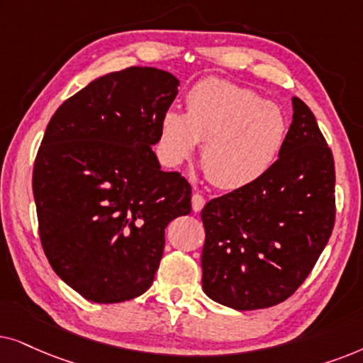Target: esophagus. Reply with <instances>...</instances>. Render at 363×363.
I'll return each mask as SVG.
<instances>
[{
    "label": "esophagus",
    "mask_w": 363,
    "mask_h": 363,
    "mask_svg": "<svg viewBox=\"0 0 363 363\" xmlns=\"http://www.w3.org/2000/svg\"><path fill=\"white\" fill-rule=\"evenodd\" d=\"M206 204V199L204 196L199 194V192H196L194 196H192V211L194 212H201L202 207Z\"/></svg>",
    "instance_id": "1"
}]
</instances>
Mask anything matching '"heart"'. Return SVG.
I'll use <instances>...</instances> for the list:
<instances>
[{
    "label": "heart",
    "mask_w": 363,
    "mask_h": 363,
    "mask_svg": "<svg viewBox=\"0 0 363 363\" xmlns=\"http://www.w3.org/2000/svg\"><path fill=\"white\" fill-rule=\"evenodd\" d=\"M287 136V116L279 104L219 77L196 83L186 94V113L167 109L159 124L164 161L181 166L202 143V166L222 189L260 181L279 159Z\"/></svg>",
    "instance_id": "obj_1"
}]
</instances>
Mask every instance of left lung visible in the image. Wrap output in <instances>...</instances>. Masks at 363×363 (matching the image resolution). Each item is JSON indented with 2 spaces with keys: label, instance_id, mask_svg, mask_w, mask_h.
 Wrapping results in <instances>:
<instances>
[{
  "label": "left lung",
  "instance_id": "obj_1",
  "mask_svg": "<svg viewBox=\"0 0 363 363\" xmlns=\"http://www.w3.org/2000/svg\"><path fill=\"white\" fill-rule=\"evenodd\" d=\"M287 143L254 184L212 199L206 229L202 289L235 311L277 306L307 279L335 222V166L315 116L292 98Z\"/></svg>",
  "mask_w": 363,
  "mask_h": 363
}]
</instances>
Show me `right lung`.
Instances as JSON below:
<instances>
[{"instance_id": "obj_1", "label": "right lung", "mask_w": 363, "mask_h": 363, "mask_svg": "<svg viewBox=\"0 0 363 363\" xmlns=\"http://www.w3.org/2000/svg\"><path fill=\"white\" fill-rule=\"evenodd\" d=\"M179 79L147 66L94 81L48 124L33 171L40 238L51 267L98 303L151 287L169 222L191 212V184L152 151Z\"/></svg>"}]
</instances>
